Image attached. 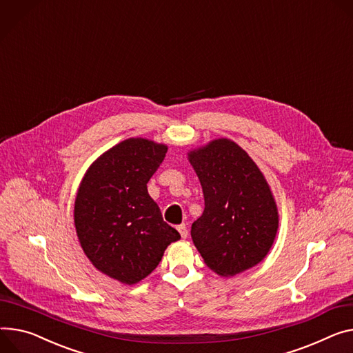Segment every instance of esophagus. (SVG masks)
<instances>
[{
	"instance_id": "1",
	"label": "esophagus",
	"mask_w": 353,
	"mask_h": 353,
	"mask_svg": "<svg viewBox=\"0 0 353 353\" xmlns=\"http://www.w3.org/2000/svg\"><path fill=\"white\" fill-rule=\"evenodd\" d=\"M176 229H178V232H179V234H181L182 239H186V237H188V229H186L185 225H179V226H176Z\"/></svg>"
}]
</instances>
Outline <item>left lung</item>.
I'll return each mask as SVG.
<instances>
[{
  "label": "left lung",
  "mask_w": 353,
  "mask_h": 353,
  "mask_svg": "<svg viewBox=\"0 0 353 353\" xmlns=\"http://www.w3.org/2000/svg\"><path fill=\"white\" fill-rule=\"evenodd\" d=\"M188 155L205 198L192 240L214 273L236 276L260 263L273 245L279 229L274 198L254 161L228 139Z\"/></svg>",
  "instance_id": "obj_1"
}]
</instances>
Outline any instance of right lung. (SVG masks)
Listing matches in <instances>:
<instances>
[{
	"instance_id": "right-lung-1",
	"label": "right lung",
	"mask_w": 353,
	"mask_h": 353,
	"mask_svg": "<svg viewBox=\"0 0 353 353\" xmlns=\"http://www.w3.org/2000/svg\"><path fill=\"white\" fill-rule=\"evenodd\" d=\"M167 150L128 139L94 161L79 186L74 226L80 246L97 270L120 283L145 279L167 246L181 239L147 191Z\"/></svg>"
}]
</instances>
